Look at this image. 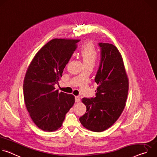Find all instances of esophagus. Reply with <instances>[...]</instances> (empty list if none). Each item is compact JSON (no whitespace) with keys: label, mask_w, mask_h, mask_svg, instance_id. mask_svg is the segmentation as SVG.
<instances>
[{"label":"esophagus","mask_w":157,"mask_h":157,"mask_svg":"<svg viewBox=\"0 0 157 157\" xmlns=\"http://www.w3.org/2000/svg\"><path fill=\"white\" fill-rule=\"evenodd\" d=\"M75 101L76 102H79L80 101V98L79 96H75Z\"/></svg>","instance_id":"esophagus-1"}]
</instances>
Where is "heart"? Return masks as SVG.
<instances>
[{
  "instance_id": "1",
  "label": "heart",
  "mask_w": 157,
  "mask_h": 157,
  "mask_svg": "<svg viewBox=\"0 0 157 157\" xmlns=\"http://www.w3.org/2000/svg\"><path fill=\"white\" fill-rule=\"evenodd\" d=\"M80 55L84 66L94 65L98 57V52L92 42L87 41L82 44L80 50Z\"/></svg>"
}]
</instances>
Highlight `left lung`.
<instances>
[{
  "instance_id": "8db88e82",
  "label": "left lung",
  "mask_w": 157,
  "mask_h": 157,
  "mask_svg": "<svg viewBox=\"0 0 157 157\" xmlns=\"http://www.w3.org/2000/svg\"><path fill=\"white\" fill-rule=\"evenodd\" d=\"M101 62L95 77L98 84L94 98H82L85 114L79 118L81 124L93 132H102L119 119L125 106L128 79L122 56L114 44L99 43Z\"/></svg>"
}]
</instances>
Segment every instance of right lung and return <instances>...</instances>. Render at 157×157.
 <instances>
[{"mask_svg": "<svg viewBox=\"0 0 157 157\" xmlns=\"http://www.w3.org/2000/svg\"><path fill=\"white\" fill-rule=\"evenodd\" d=\"M79 40L55 38L36 53L24 81L27 109L35 124L42 130L53 132L60 128L66 113L73 107L72 94L55 90L66 64Z\"/></svg>", "mask_w": 157, "mask_h": 157, "instance_id": "1", "label": "right lung"}]
</instances>
